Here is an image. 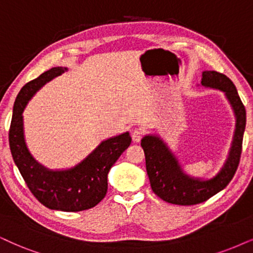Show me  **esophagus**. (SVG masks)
I'll list each match as a JSON object with an SVG mask.
<instances>
[{"label":"esophagus","instance_id":"34e87169","mask_svg":"<svg viewBox=\"0 0 253 253\" xmlns=\"http://www.w3.org/2000/svg\"><path fill=\"white\" fill-rule=\"evenodd\" d=\"M142 137V132L140 129H134L132 132V140L134 142H140V140H141Z\"/></svg>","mask_w":253,"mask_h":253}]
</instances>
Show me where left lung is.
I'll use <instances>...</instances> for the list:
<instances>
[{
    "mask_svg": "<svg viewBox=\"0 0 253 253\" xmlns=\"http://www.w3.org/2000/svg\"><path fill=\"white\" fill-rule=\"evenodd\" d=\"M201 84L204 87L224 92L236 117V128L228 159L215 176L203 180L188 175L182 169L177 158L167 143L159 135L149 134L143 136L141 140V147L146 156L147 174L152 190L161 200L177 206L202 203L224 189L232 180L241 160L246 111L236 86L225 75L216 71H203Z\"/></svg>",
    "mask_w": 253,
    "mask_h": 253,
    "instance_id": "1",
    "label": "left lung"
}]
</instances>
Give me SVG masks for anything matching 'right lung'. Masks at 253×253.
<instances>
[{"instance_id":"right-lung-1","label":"right lung","mask_w":253,"mask_h":253,"mask_svg":"<svg viewBox=\"0 0 253 253\" xmlns=\"http://www.w3.org/2000/svg\"><path fill=\"white\" fill-rule=\"evenodd\" d=\"M65 71L68 69L62 66L52 68L22 87L12 110L9 146L15 165L34 196L49 209L76 212L91 209L105 197L108 171L130 145L132 137L126 132L104 140L82 162L64 170H52L38 164L25 143L22 114L42 86Z\"/></svg>"}]
</instances>
